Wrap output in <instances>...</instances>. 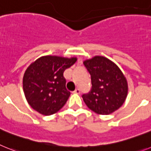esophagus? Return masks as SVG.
Returning <instances> with one entry per match:
<instances>
[{
	"label": "esophagus",
	"mask_w": 151,
	"mask_h": 151,
	"mask_svg": "<svg viewBox=\"0 0 151 151\" xmlns=\"http://www.w3.org/2000/svg\"><path fill=\"white\" fill-rule=\"evenodd\" d=\"M74 93H77V94H80V93H81V90H79V89H77V90H75L74 91Z\"/></svg>",
	"instance_id": "obj_1"
}]
</instances>
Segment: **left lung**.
<instances>
[{
	"label": "left lung",
	"mask_w": 151,
	"mask_h": 151,
	"mask_svg": "<svg viewBox=\"0 0 151 151\" xmlns=\"http://www.w3.org/2000/svg\"><path fill=\"white\" fill-rule=\"evenodd\" d=\"M91 75L92 89L83 99L90 109L99 115H109L124 103L128 81L115 63L104 56L96 55L83 61Z\"/></svg>",
	"instance_id": "8db88e82"
}]
</instances>
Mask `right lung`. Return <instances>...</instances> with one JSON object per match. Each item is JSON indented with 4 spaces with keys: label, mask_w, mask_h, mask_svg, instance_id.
<instances>
[{
    "label": "right lung",
    "mask_w": 151,
    "mask_h": 151,
    "mask_svg": "<svg viewBox=\"0 0 151 151\" xmlns=\"http://www.w3.org/2000/svg\"><path fill=\"white\" fill-rule=\"evenodd\" d=\"M77 60V57L45 55L31 63L23 77V92L30 106L44 115L59 111L70 95L63 73Z\"/></svg>",
    "instance_id": "1"
}]
</instances>
